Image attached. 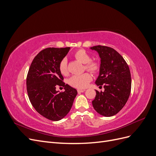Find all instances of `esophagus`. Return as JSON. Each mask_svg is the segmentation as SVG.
<instances>
[{
	"label": "esophagus",
	"instance_id": "34e87169",
	"mask_svg": "<svg viewBox=\"0 0 156 156\" xmlns=\"http://www.w3.org/2000/svg\"><path fill=\"white\" fill-rule=\"evenodd\" d=\"M84 91H85V89H78L77 90V92H78L79 94V93H81V92H83Z\"/></svg>",
	"mask_w": 156,
	"mask_h": 156
}]
</instances>
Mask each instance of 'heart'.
Listing matches in <instances>:
<instances>
[{"label":"heart","instance_id":"1","mask_svg":"<svg viewBox=\"0 0 156 156\" xmlns=\"http://www.w3.org/2000/svg\"><path fill=\"white\" fill-rule=\"evenodd\" d=\"M74 57L79 62L84 64V68L92 73H96L100 69V64L96 61H91V57L87 52L83 49L77 51L74 54ZM59 71L63 75L68 74V63L66 58H63L59 64ZM92 81V76L88 73H84L81 75H75L70 77L68 83L70 86L77 88H86L88 83Z\"/></svg>","mask_w":156,"mask_h":156}]
</instances>
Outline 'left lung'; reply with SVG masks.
I'll return each instance as SVG.
<instances>
[{"label":"left lung","instance_id":"obj_1","mask_svg":"<svg viewBox=\"0 0 156 156\" xmlns=\"http://www.w3.org/2000/svg\"><path fill=\"white\" fill-rule=\"evenodd\" d=\"M96 51L101 58L100 74L96 85H103L104 92L96 90L92 105L99 114L109 117L116 115L128 100L131 79L128 65L118 52L109 47L96 45L90 48Z\"/></svg>","mask_w":156,"mask_h":156}]
</instances>
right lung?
Masks as SVG:
<instances>
[{
    "label": "right lung",
    "instance_id": "obj_1",
    "mask_svg": "<svg viewBox=\"0 0 156 156\" xmlns=\"http://www.w3.org/2000/svg\"><path fill=\"white\" fill-rule=\"evenodd\" d=\"M70 48H49L41 51L32 60L27 77V90L36 111L50 120L58 121L67 115L77 94L76 89L65 84L59 64ZM56 86L64 92L55 90Z\"/></svg>",
    "mask_w": 156,
    "mask_h": 156
}]
</instances>
